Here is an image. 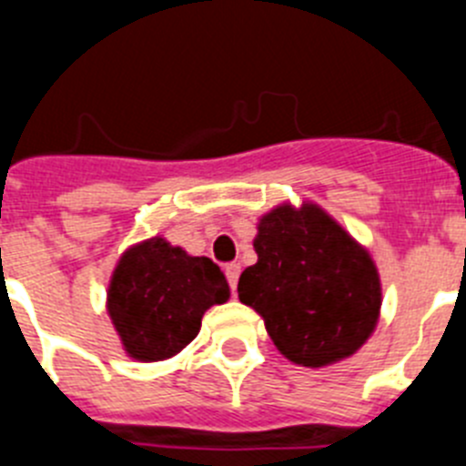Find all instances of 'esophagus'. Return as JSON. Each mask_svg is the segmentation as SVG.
Returning <instances> with one entry per match:
<instances>
[{
    "label": "esophagus",
    "mask_w": 466,
    "mask_h": 466,
    "mask_svg": "<svg viewBox=\"0 0 466 466\" xmlns=\"http://www.w3.org/2000/svg\"><path fill=\"white\" fill-rule=\"evenodd\" d=\"M224 273H226V278H228L230 289L236 291V287H238V278H240V263H226Z\"/></svg>",
    "instance_id": "obj_1"
}]
</instances>
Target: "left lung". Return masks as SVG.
<instances>
[{"mask_svg":"<svg viewBox=\"0 0 466 466\" xmlns=\"http://www.w3.org/2000/svg\"><path fill=\"white\" fill-rule=\"evenodd\" d=\"M258 261L238 296L266 322L287 360L327 366L355 355L380 312V279L364 252L315 205L273 209L258 221Z\"/></svg>","mask_w":466,"mask_h":466,"instance_id":"obj_1","label":"left lung"}]
</instances>
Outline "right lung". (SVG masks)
Instances as JSON below:
<instances>
[{
    "mask_svg": "<svg viewBox=\"0 0 466 466\" xmlns=\"http://www.w3.org/2000/svg\"><path fill=\"white\" fill-rule=\"evenodd\" d=\"M228 296V282L212 258L188 257L182 247L154 238L123 254L106 308L127 355L158 361L187 348L205 310Z\"/></svg>",
    "mask_w": 466,
    "mask_h": 466,
    "instance_id": "right-lung-1",
    "label": "right lung"
}]
</instances>
